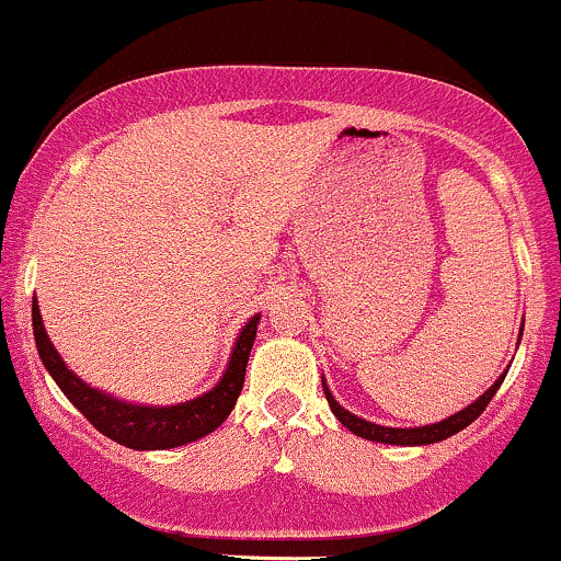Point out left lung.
<instances>
[{"instance_id": "obj_1", "label": "left lung", "mask_w": 561, "mask_h": 561, "mask_svg": "<svg viewBox=\"0 0 561 561\" xmlns=\"http://www.w3.org/2000/svg\"><path fill=\"white\" fill-rule=\"evenodd\" d=\"M523 327H525V319H523ZM523 327H519V337L523 340ZM519 345V343H517ZM512 366V364H508ZM504 375H501L495 382L488 388L482 396L478 398V401H472L469 405H465L461 411H456V414L446 416V420L435 422V424H424V427H385V424H375V422H366L362 420L358 414H351V411L345 409V405H340L337 401H334V396L330 392V388H327V379L321 377V388H324V396L327 401H330V409L332 414L337 416L340 424H345L347 430H351L353 435L358 437H366V440H375V443H388V446H430V443H440L446 440V437L461 433V430L469 427L478 416L485 411V405L491 403V398L495 396V390L501 388V382H504Z\"/></svg>"}]
</instances>
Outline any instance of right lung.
Returning a JSON list of instances; mask_svg holds the SVG:
<instances>
[{
    "label": "right lung",
    "mask_w": 561,
    "mask_h": 561,
    "mask_svg": "<svg viewBox=\"0 0 561 561\" xmlns=\"http://www.w3.org/2000/svg\"><path fill=\"white\" fill-rule=\"evenodd\" d=\"M31 319H34L36 351L44 369L53 375L57 388L66 392L68 401L73 403L102 435L134 450H165L186 446V443H195L199 437L214 433V430L221 427V422L231 414V409H234L237 398H240L242 392L244 369H248L250 347H253L255 332H259L261 313L250 317L248 324L242 327V332L237 334V343L231 347L229 364L227 369H224L221 379L216 382V388L192 398V401L173 405H145L121 401V398L111 396V392L92 388V385L83 382L79 375H73V369H68V364L62 362L60 353L55 351L53 340H49L47 330H44L42 311H38L36 298L34 308H31Z\"/></svg>",
    "instance_id": "add662e5"
}]
</instances>
